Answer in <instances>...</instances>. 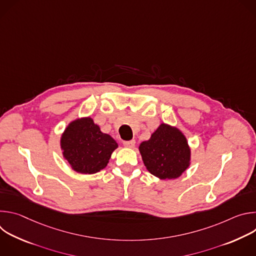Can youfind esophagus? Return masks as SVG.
<instances>
[{
  "mask_svg": "<svg viewBox=\"0 0 256 256\" xmlns=\"http://www.w3.org/2000/svg\"><path fill=\"white\" fill-rule=\"evenodd\" d=\"M134 144H136V140H124V146L126 148H130V149H132V148H134Z\"/></svg>",
  "mask_w": 256,
  "mask_h": 256,
  "instance_id": "esophagus-1",
  "label": "esophagus"
}]
</instances>
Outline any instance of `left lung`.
I'll return each instance as SVG.
<instances>
[{"label":"left lung","instance_id":"left-lung-1","mask_svg":"<svg viewBox=\"0 0 256 256\" xmlns=\"http://www.w3.org/2000/svg\"><path fill=\"white\" fill-rule=\"evenodd\" d=\"M144 165L159 179H175L192 163V150L178 128L161 124L148 140L138 146Z\"/></svg>","mask_w":256,"mask_h":256}]
</instances>
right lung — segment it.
I'll return each mask as SVG.
<instances>
[{
    "mask_svg": "<svg viewBox=\"0 0 256 256\" xmlns=\"http://www.w3.org/2000/svg\"><path fill=\"white\" fill-rule=\"evenodd\" d=\"M60 150L70 168L82 174H94L104 169L118 144L112 136L100 130L90 116L72 120L60 140Z\"/></svg>",
    "mask_w": 256,
    "mask_h": 256,
    "instance_id": "right-lung-1",
    "label": "right lung"
}]
</instances>
